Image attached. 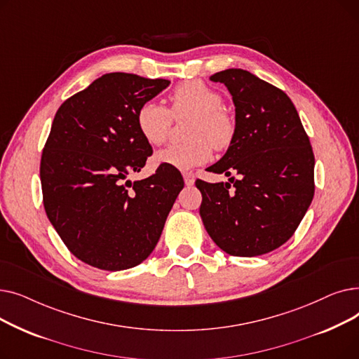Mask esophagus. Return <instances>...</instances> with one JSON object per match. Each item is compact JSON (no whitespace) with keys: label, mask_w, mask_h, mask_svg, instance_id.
Wrapping results in <instances>:
<instances>
[{"label":"esophagus","mask_w":359,"mask_h":359,"mask_svg":"<svg viewBox=\"0 0 359 359\" xmlns=\"http://www.w3.org/2000/svg\"><path fill=\"white\" fill-rule=\"evenodd\" d=\"M183 179H184L186 186H192L195 183V175L191 173V172H184L183 173Z\"/></svg>","instance_id":"esophagus-1"}]
</instances>
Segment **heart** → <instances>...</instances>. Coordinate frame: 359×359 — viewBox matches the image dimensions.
Masks as SVG:
<instances>
[{
    "label": "heart",
    "instance_id": "b5f03b06",
    "mask_svg": "<svg viewBox=\"0 0 359 359\" xmlns=\"http://www.w3.org/2000/svg\"><path fill=\"white\" fill-rule=\"evenodd\" d=\"M170 110L148 100L137 110V128L149 145H161L175 119L191 118L186 137L191 141L173 144L156 154V163L177 170H189L208 161L215 149L229 148L236 134V121L222 107L221 94L199 80L179 84L170 94Z\"/></svg>",
    "mask_w": 359,
    "mask_h": 359
}]
</instances>
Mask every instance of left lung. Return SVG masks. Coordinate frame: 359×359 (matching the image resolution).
I'll list each match as a JSON object with an SVG mask.
<instances>
[{
    "instance_id": "1",
    "label": "left lung",
    "mask_w": 359,
    "mask_h": 359,
    "mask_svg": "<svg viewBox=\"0 0 359 359\" xmlns=\"http://www.w3.org/2000/svg\"><path fill=\"white\" fill-rule=\"evenodd\" d=\"M229 88L236 134L224 157L206 170L240 175L231 183L196 180L199 214L217 246L231 256L269 253L295 233L314 196V154L291 99L249 71L210 77Z\"/></svg>"
}]
</instances>
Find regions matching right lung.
I'll return each instance as SVG.
<instances>
[{
    "label": "right lung",
    "mask_w": 359,
    "mask_h": 359,
    "mask_svg": "<svg viewBox=\"0 0 359 359\" xmlns=\"http://www.w3.org/2000/svg\"><path fill=\"white\" fill-rule=\"evenodd\" d=\"M163 79L110 72L56 111L41 158L46 215L68 250L103 271L145 260L183 189L177 168L130 182L153 148L137 128L138 107L168 87Z\"/></svg>",
    "instance_id": "right-lung-1"
}]
</instances>
